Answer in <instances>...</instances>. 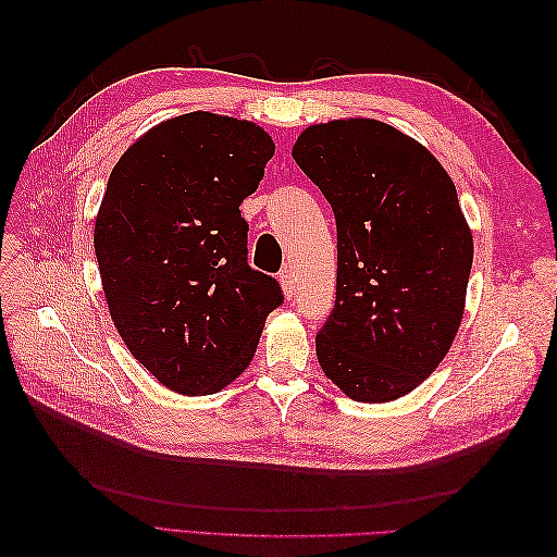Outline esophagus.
I'll return each instance as SVG.
<instances>
[{
	"mask_svg": "<svg viewBox=\"0 0 557 557\" xmlns=\"http://www.w3.org/2000/svg\"><path fill=\"white\" fill-rule=\"evenodd\" d=\"M278 281H281V288H283V295L290 299V297L295 295V274H293V269H290V267H285V269H281V274H278Z\"/></svg>",
	"mask_w": 557,
	"mask_h": 557,
	"instance_id": "esophagus-1",
	"label": "esophagus"
}]
</instances>
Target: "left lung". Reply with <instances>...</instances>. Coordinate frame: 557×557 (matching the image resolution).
Here are the masks:
<instances>
[{
	"instance_id": "8db88e82",
	"label": "left lung",
	"mask_w": 557,
	"mask_h": 557,
	"mask_svg": "<svg viewBox=\"0 0 557 557\" xmlns=\"http://www.w3.org/2000/svg\"><path fill=\"white\" fill-rule=\"evenodd\" d=\"M293 158L336 221V299L315 334L327 379L356 401L423 383L458 334L474 242L428 148L352 117L301 132Z\"/></svg>"
}]
</instances>
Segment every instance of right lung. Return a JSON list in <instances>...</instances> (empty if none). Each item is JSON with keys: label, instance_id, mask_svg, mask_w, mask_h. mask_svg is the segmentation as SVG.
<instances>
[{"label": "right lung", "instance_id": "right-lung-1", "mask_svg": "<svg viewBox=\"0 0 557 557\" xmlns=\"http://www.w3.org/2000/svg\"><path fill=\"white\" fill-rule=\"evenodd\" d=\"M274 141L207 111L146 132L117 160L95 221V256L117 334L162 385L211 395L237 379L276 278L248 264L242 201L258 190Z\"/></svg>", "mask_w": 557, "mask_h": 557}]
</instances>
